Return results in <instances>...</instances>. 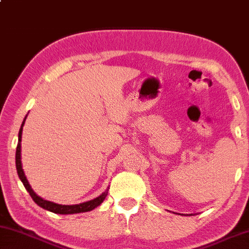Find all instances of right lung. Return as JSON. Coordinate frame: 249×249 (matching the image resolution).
Masks as SVG:
<instances>
[{
  "instance_id": "1",
  "label": "right lung",
  "mask_w": 249,
  "mask_h": 249,
  "mask_svg": "<svg viewBox=\"0 0 249 249\" xmlns=\"http://www.w3.org/2000/svg\"><path fill=\"white\" fill-rule=\"evenodd\" d=\"M26 117L23 121V124H21V125H20V129L18 132V143H17V147H16L15 160H16L17 174H18L19 179L21 180V182H23V185L25 186L26 190L29 193L30 197L33 198L34 201L36 202L39 207H41L42 209H45V210H48L50 212L58 213V214H74V213L89 212V211L94 210V209L96 207H98L99 204L104 201L105 198H106V196L108 194V189L105 191V193L100 195L99 197L90 200V201H86V202H83L80 204H72V206H63V204H58V203L48 201V200H45V199L39 197V196H37L36 193L33 190V188L30 187L29 182L27 180V178H26V176H25L24 171H23V166H21V160H20V141H21V133H23V127H24Z\"/></svg>"
}]
</instances>
